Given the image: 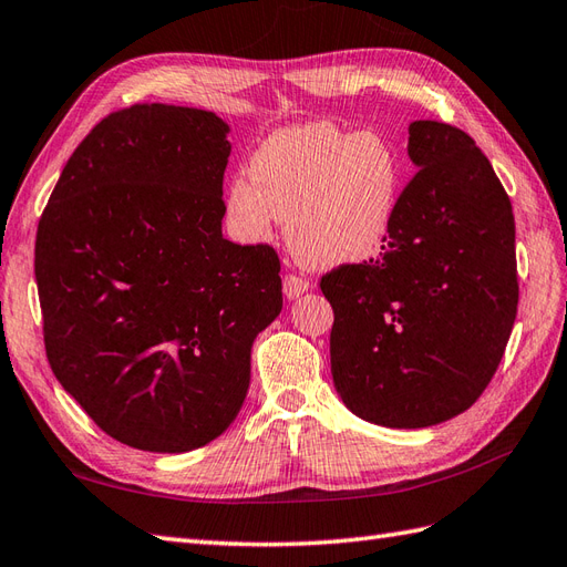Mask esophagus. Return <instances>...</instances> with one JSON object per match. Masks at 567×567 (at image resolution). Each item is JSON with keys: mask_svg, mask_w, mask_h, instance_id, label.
Wrapping results in <instances>:
<instances>
[{"mask_svg": "<svg viewBox=\"0 0 567 567\" xmlns=\"http://www.w3.org/2000/svg\"><path fill=\"white\" fill-rule=\"evenodd\" d=\"M282 287H285V295H287V299H297L299 295L309 292V289H311V282H309L307 278H299V275H295V272H289V275H285V282H282Z\"/></svg>", "mask_w": 567, "mask_h": 567, "instance_id": "34e87169", "label": "esophagus"}]
</instances>
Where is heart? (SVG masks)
Returning <instances> with one entry per match:
<instances>
[{
	"label": "heart",
	"mask_w": 567,
	"mask_h": 567,
	"mask_svg": "<svg viewBox=\"0 0 567 567\" xmlns=\"http://www.w3.org/2000/svg\"><path fill=\"white\" fill-rule=\"evenodd\" d=\"M248 178L229 181L224 215L241 241L272 236L285 221L287 246L307 268H338L377 254L401 193V162L377 133L331 123L282 127L248 159Z\"/></svg>",
	"instance_id": "heart-1"
}]
</instances>
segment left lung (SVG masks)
<instances>
[{
    "label": "left lung",
    "instance_id": "8db88e82",
    "mask_svg": "<svg viewBox=\"0 0 567 567\" xmlns=\"http://www.w3.org/2000/svg\"><path fill=\"white\" fill-rule=\"evenodd\" d=\"M415 176L377 258L321 278L333 307L331 374L367 423L430 427L478 401L515 326V215L464 130L408 127Z\"/></svg>",
    "mask_w": 567,
    "mask_h": 567
}]
</instances>
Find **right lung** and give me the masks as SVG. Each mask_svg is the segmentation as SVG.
<instances>
[{
    "instance_id": "1",
    "label": "right lung",
    "mask_w": 567,
    "mask_h": 567,
    "mask_svg": "<svg viewBox=\"0 0 567 567\" xmlns=\"http://www.w3.org/2000/svg\"><path fill=\"white\" fill-rule=\"evenodd\" d=\"M229 125L135 103L74 150L38 221L48 362L113 440L178 454L241 411L251 346L282 309L280 258L221 236Z\"/></svg>"
}]
</instances>
